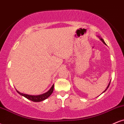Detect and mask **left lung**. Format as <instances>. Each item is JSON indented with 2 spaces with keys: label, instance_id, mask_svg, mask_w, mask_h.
I'll return each mask as SVG.
<instances>
[{
  "label": "left lung",
  "instance_id": "8db88e82",
  "mask_svg": "<svg viewBox=\"0 0 124 124\" xmlns=\"http://www.w3.org/2000/svg\"><path fill=\"white\" fill-rule=\"evenodd\" d=\"M101 40L102 41H103V43L104 44H106V43H105V42H104V40H103V39H102V38H101ZM109 84H110V82H109V83L108 84V86H107V89H106V90H104V92H106V91L107 90V89H108V87H109Z\"/></svg>",
  "mask_w": 124,
  "mask_h": 124
}]
</instances>
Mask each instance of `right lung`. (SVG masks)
I'll list each match as a JSON object with an SVG mask.
<instances>
[{"mask_svg": "<svg viewBox=\"0 0 124 124\" xmlns=\"http://www.w3.org/2000/svg\"><path fill=\"white\" fill-rule=\"evenodd\" d=\"M54 87V85H52V86L51 87V89H49L47 92L42 94L38 95V96H31V95L25 94L20 93V92H18V91H17V92H18V94H20L21 95V96H24V97L27 98V99L30 100L34 102H40L46 99L48 97L51 96V94H52V92H53Z\"/></svg>", "mask_w": 124, "mask_h": 124, "instance_id": "obj_1", "label": "right lung"}]
</instances>
